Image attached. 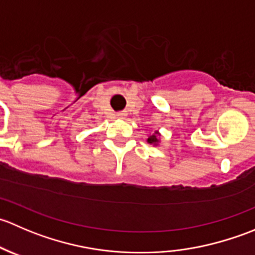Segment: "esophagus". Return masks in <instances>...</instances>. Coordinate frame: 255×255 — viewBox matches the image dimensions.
Wrapping results in <instances>:
<instances>
[{
	"label": "esophagus",
	"mask_w": 255,
	"mask_h": 255,
	"mask_svg": "<svg viewBox=\"0 0 255 255\" xmlns=\"http://www.w3.org/2000/svg\"><path fill=\"white\" fill-rule=\"evenodd\" d=\"M117 117L118 118H125L126 117V113L125 112H118L117 113Z\"/></svg>",
	"instance_id": "esophagus-1"
}]
</instances>
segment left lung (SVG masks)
<instances>
[{
    "label": "left lung",
    "instance_id": "1",
    "mask_svg": "<svg viewBox=\"0 0 255 255\" xmlns=\"http://www.w3.org/2000/svg\"><path fill=\"white\" fill-rule=\"evenodd\" d=\"M159 132H155L154 134L149 135L148 139H146V142H148L149 144H154V145H156V144L159 143Z\"/></svg>",
    "mask_w": 255,
    "mask_h": 255
}]
</instances>
